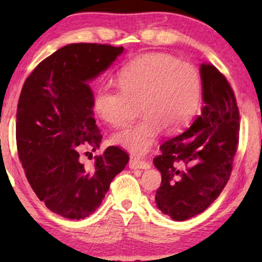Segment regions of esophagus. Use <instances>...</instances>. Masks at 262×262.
<instances>
[{
  "mask_svg": "<svg viewBox=\"0 0 262 262\" xmlns=\"http://www.w3.org/2000/svg\"><path fill=\"white\" fill-rule=\"evenodd\" d=\"M128 166H130L132 169H149L150 163L146 162L144 160H139L136 159V157H132L130 162H128Z\"/></svg>",
  "mask_w": 262,
  "mask_h": 262,
  "instance_id": "1",
  "label": "esophagus"
}]
</instances>
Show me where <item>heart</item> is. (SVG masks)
<instances>
[{"label": "heart", "mask_w": 262, "mask_h": 262, "mask_svg": "<svg viewBox=\"0 0 262 262\" xmlns=\"http://www.w3.org/2000/svg\"><path fill=\"white\" fill-rule=\"evenodd\" d=\"M119 89L102 88L95 112L116 128L135 126L114 136V142L135 155L148 152L161 128L175 131L194 117L202 99V77L193 64L166 53L149 52L130 60L118 75Z\"/></svg>", "instance_id": "heart-1"}]
</instances>
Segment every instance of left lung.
<instances>
[{
	"label": "left lung",
	"mask_w": 262,
	"mask_h": 262,
	"mask_svg": "<svg viewBox=\"0 0 262 262\" xmlns=\"http://www.w3.org/2000/svg\"><path fill=\"white\" fill-rule=\"evenodd\" d=\"M204 107L191 126L167 139L154 164L162 181L155 202L174 221L202 213L223 191L239 137V112L231 85L213 64L200 67Z\"/></svg>",
	"instance_id": "obj_1"
}]
</instances>
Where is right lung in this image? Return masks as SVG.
I'll return each instance as SVG.
<instances>
[{"mask_svg": "<svg viewBox=\"0 0 262 262\" xmlns=\"http://www.w3.org/2000/svg\"><path fill=\"white\" fill-rule=\"evenodd\" d=\"M123 51V46L95 42L63 46L34 68L21 89L15 131L19 160L38 198L64 218L91 216L128 162V154L114 145L94 156L93 166L81 161V154L95 151L102 139L88 81Z\"/></svg>", "mask_w": 262, "mask_h": 262, "instance_id": "obj_1", "label": "right lung"}]
</instances>
